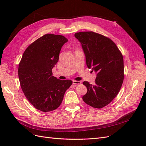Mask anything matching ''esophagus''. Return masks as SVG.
Instances as JSON below:
<instances>
[{"label": "esophagus", "mask_w": 146, "mask_h": 146, "mask_svg": "<svg viewBox=\"0 0 146 146\" xmlns=\"http://www.w3.org/2000/svg\"><path fill=\"white\" fill-rule=\"evenodd\" d=\"M72 83H73L74 85H76V86H77V85H80V84H81V82H80V81L74 80V81L72 82Z\"/></svg>", "instance_id": "1"}]
</instances>
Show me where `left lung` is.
Masks as SVG:
<instances>
[{
  "mask_svg": "<svg viewBox=\"0 0 146 146\" xmlns=\"http://www.w3.org/2000/svg\"><path fill=\"white\" fill-rule=\"evenodd\" d=\"M82 44L88 68L97 72L95 85L83 84L88 91L83 96L85 102L95 108H102L111 102L120 91L124 78L121 52L111 39L94 32L74 35Z\"/></svg>",
  "mask_w": 146,
  "mask_h": 146,
  "instance_id": "1",
  "label": "left lung"
}]
</instances>
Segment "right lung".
Returning a JSON list of instances; mask_svg holds the SVG:
<instances>
[{"mask_svg": "<svg viewBox=\"0 0 146 146\" xmlns=\"http://www.w3.org/2000/svg\"><path fill=\"white\" fill-rule=\"evenodd\" d=\"M68 40L63 35L46 34L30 44L18 67L20 85L33 107L43 112L56 110L72 81L61 80L52 75L61 47Z\"/></svg>", "mask_w": 146, "mask_h": 146, "instance_id": "right-lung-1", "label": "right lung"}]
</instances>
